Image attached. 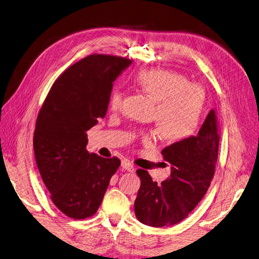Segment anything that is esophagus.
Instances as JSON below:
<instances>
[{
	"instance_id": "34e87169",
	"label": "esophagus",
	"mask_w": 259,
	"mask_h": 259,
	"mask_svg": "<svg viewBox=\"0 0 259 259\" xmlns=\"http://www.w3.org/2000/svg\"><path fill=\"white\" fill-rule=\"evenodd\" d=\"M122 167H123V170H126V171H128V172H133L135 170L134 165L132 164V163L130 161H127V160H123L122 161Z\"/></svg>"
}]
</instances>
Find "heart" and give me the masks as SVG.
<instances>
[{"mask_svg": "<svg viewBox=\"0 0 259 259\" xmlns=\"http://www.w3.org/2000/svg\"><path fill=\"white\" fill-rule=\"evenodd\" d=\"M135 82L156 102L154 118L162 137L180 141L196 131L204 103V91L199 83L189 82L181 73L167 69L141 71ZM123 99L124 93L114 89L109 98L110 109L120 108Z\"/></svg>", "mask_w": 259, "mask_h": 259, "instance_id": "1", "label": "heart"}]
</instances>
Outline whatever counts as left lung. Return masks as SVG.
Returning <instances> with one entry per match:
<instances>
[{
  "instance_id": "1",
  "label": "left lung",
  "mask_w": 259,
  "mask_h": 259,
  "mask_svg": "<svg viewBox=\"0 0 259 259\" xmlns=\"http://www.w3.org/2000/svg\"><path fill=\"white\" fill-rule=\"evenodd\" d=\"M219 127L211 109L196 136L162 150L171 174L157 184L146 170L139 168L141 187L134 203L136 218L152 227L180 223L201 201L212 180L218 159Z\"/></svg>"
}]
</instances>
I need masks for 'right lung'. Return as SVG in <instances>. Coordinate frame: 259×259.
<instances>
[{
  "label": "right lung",
  "mask_w": 259,
  "mask_h": 259,
  "mask_svg": "<svg viewBox=\"0 0 259 259\" xmlns=\"http://www.w3.org/2000/svg\"><path fill=\"white\" fill-rule=\"evenodd\" d=\"M132 60L91 55L58 77L36 118L35 162L50 198L73 219L98 210L115 172L117 157L105 159L86 150L87 133L106 115L113 81Z\"/></svg>",
  "instance_id": "add662e5"
}]
</instances>
